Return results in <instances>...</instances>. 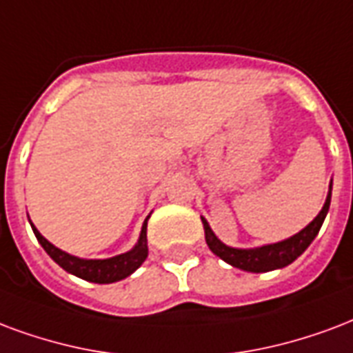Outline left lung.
Returning <instances> with one entry per match:
<instances>
[{
	"label": "left lung",
	"instance_id": "obj_1",
	"mask_svg": "<svg viewBox=\"0 0 353 353\" xmlns=\"http://www.w3.org/2000/svg\"><path fill=\"white\" fill-rule=\"evenodd\" d=\"M331 203V185L325 203H323L322 211L316 215V219L310 224H307L301 232H297L296 236L288 237L284 241L271 243V245H263V247H256V249H234L224 245L219 237L213 234V230L210 228L208 221L202 216L203 230H205V243L211 249L213 254L224 260L230 265H234L237 270L250 271V273H265V271L281 270L286 268L288 263H292L297 256H301L303 252L307 250L312 239L318 236V232L322 228L323 219L330 211Z\"/></svg>",
	"mask_w": 353,
	"mask_h": 353
}]
</instances>
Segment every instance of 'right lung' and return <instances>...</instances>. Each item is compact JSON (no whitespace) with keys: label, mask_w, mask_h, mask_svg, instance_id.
Instances as JSON below:
<instances>
[{"label":"right lung","mask_w":353,"mask_h":353,"mask_svg":"<svg viewBox=\"0 0 353 353\" xmlns=\"http://www.w3.org/2000/svg\"><path fill=\"white\" fill-rule=\"evenodd\" d=\"M150 219V216H148ZM148 219L143 221L142 232L138 237V243L123 254H117V256L106 258V260H85V258L72 256L65 250L54 247L48 239H44L33 224V234L37 237V241L43 245V249L48 252V256L61 265L67 273L80 276L83 281H90V283L97 284H110L121 281L125 276L132 275L134 271L143 263V260L148 258ZM31 223V221H30Z\"/></svg>","instance_id":"obj_1"}]
</instances>
